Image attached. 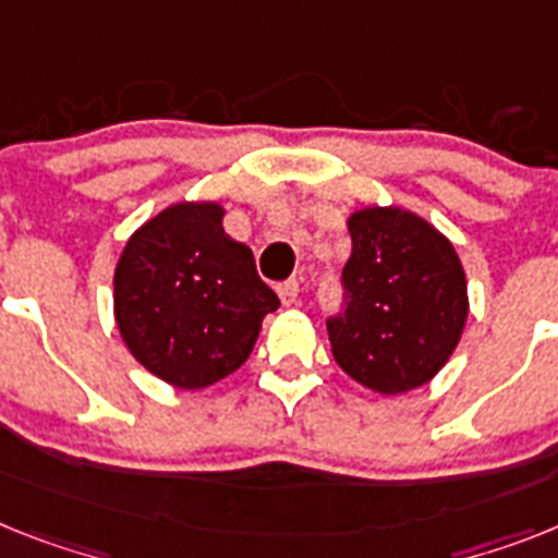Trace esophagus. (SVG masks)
I'll list each match as a JSON object with an SVG mask.
<instances>
[{
  "label": "esophagus",
  "instance_id": "1",
  "mask_svg": "<svg viewBox=\"0 0 558 558\" xmlns=\"http://www.w3.org/2000/svg\"><path fill=\"white\" fill-rule=\"evenodd\" d=\"M278 294L280 301H283V306H292V303H298V298H301V283H298V280H287V283H280L278 287Z\"/></svg>",
  "mask_w": 558,
  "mask_h": 558
}]
</instances>
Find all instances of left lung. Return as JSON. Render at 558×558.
I'll list each match as a JSON object with an SVG mask.
<instances>
[{
  "label": "left lung",
  "mask_w": 558,
  "mask_h": 558,
  "mask_svg": "<svg viewBox=\"0 0 558 558\" xmlns=\"http://www.w3.org/2000/svg\"><path fill=\"white\" fill-rule=\"evenodd\" d=\"M343 303L326 320L337 366L360 386L402 395L428 383L460 343L468 287L451 241L397 207L349 218Z\"/></svg>",
  "instance_id": "left-lung-1"
}]
</instances>
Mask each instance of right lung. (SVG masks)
Returning <instances> with one entry per match:
<instances>
[{
	"label": "right lung",
	"instance_id": "add662e5",
	"mask_svg": "<svg viewBox=\"0 0 558 558\" xmlns=\"http://www.w3.org/2000/svg\"><path fill=\"white\" fill-rule=\"evenodd\" d=\"M218 204H175L144 223L116 266V320L144 368L178 388L238 372L280 306Z\"/></svg>",
	"mask_w": 558,
	"mask_h": 558
}]
</instances>
